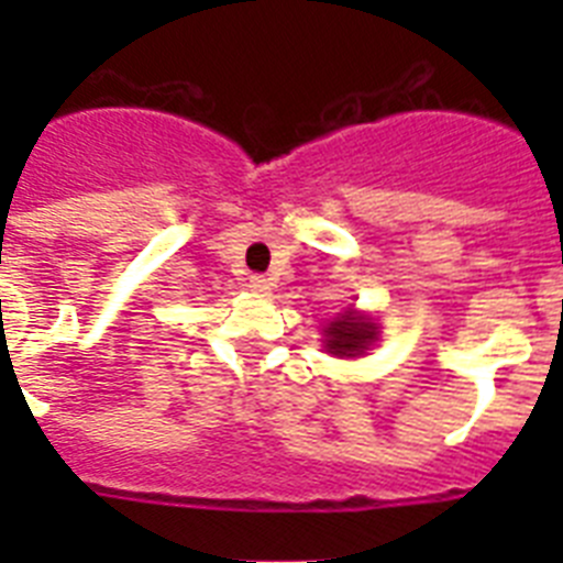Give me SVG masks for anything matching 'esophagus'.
<instances>
[{
  "mask_svg": "<svg viewBox=\"0 0 563 563\" xmlns=\"http://www.w3.org/2000/svg\"><path fill=\"white\" fill-rule=\"evenodd\" d=\"M251 290L258 292V296H267L273 290V278L262 276V273H253L251 276Z\"/></svg>",
  "mask_w": 563,
  "mask_h": 563,
  "instance_id": "obj_1",
  "label": "esophagus"
}]
</instances>
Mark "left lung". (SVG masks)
Listing matches in <instances>:
<instances>
[{"label": "left lung", "mask_w": 563, "mask_h": 563, "mask_svg": "<svg viewBox=\"0 0 563 563\" xmlns=\"http://www.w3.org/2000/svg\"><path fill=\"white\" fill-rule=\"evenodd\" d=\"M372 338H375V327H372L366 318L343 312L338 321H332L330 330H327V350H330L332 355L355 357L369 346Z\"/></svg>", "instance_id": "left-lung-1"}]
</instances>
